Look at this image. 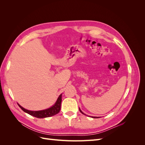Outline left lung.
Returning <instances> with one entry per match:
<instances>
[{
	"instance_id": "8db88e82",
	"label": "left lung",
	"mask_w": 145,
	"mask_h": 145,
	"mask_svg": "<svg viewBox=\"0 0 145 145\" xmlns=\"http://www.w3.org/2000/svg\"><path fill=\"white\" fill-rule=\"evenodd\" d=\"M79 111H80V112L82 113V114H84V115H86V114H85L84 113H83L81 110H80V109L79 108ZM92 118H99V117H91Z\"/></svg>"
}]
</instances>
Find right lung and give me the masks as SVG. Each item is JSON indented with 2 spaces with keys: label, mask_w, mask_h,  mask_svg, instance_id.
I'll return each mask as SVG.
<instances>
[{
  "label": "right lung",
  "mask_w": 145,
  "mask_h": 145,
  "mask_svg": "<svg viewBox=\"0 0 145 145\" xmlns=\"http://www.w3.org/2000/svg\"><path fill=\"white\" fill-rule=\"evenodd\" d=\"M62 94H61L59 96L56 102L55 103V104L53 105V106H51L50 108L44 109V110L36 111H29V110H28V109H25L22 106H21L19 104H18V105L25 112H27L28 114L33 116L35 117L39 118L50 117L51 116H53L59 112L60 110V108H61V102H62Z\"/></svg>",
  "instance_id": "right-lung-1"
}]
</instances>
